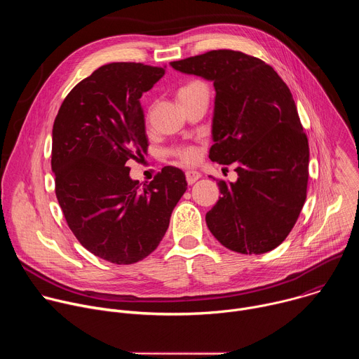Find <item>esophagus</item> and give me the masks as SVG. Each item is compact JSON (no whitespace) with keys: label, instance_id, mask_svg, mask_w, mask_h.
Masks as SVG:
<instances>
[{"label":"esophagus","instance_id":"obj_1","mask_svg":"<svg viewBox=\"0 0 359 359\" xmlns=\"http://www.w3.org/2000/svg\"><path fill=\"white\" fill-rule=\"evenodd\" d=\"M201 177V175L198 173V172H196V170H189V172H186V180H187V183L189 184H193L196 180H198Z\"/></svg>","mask_w":359,"mask_h":359}]
</instances>
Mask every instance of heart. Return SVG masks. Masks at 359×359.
<instances>
[{
	"label": "heart",
	"mask_w": 359,
	"mask_h": 359,
	"mask_svg": "<svg viewBox=\"0 0 359 359\" xmlns=\"http://www.w3.org/2000/svg\"><path fill=\"white\" fill-rule=\"evenodd\" d=\"M200 88H206L204 86V83L198 82V81H193V82H189L186 83L184 86H182L179 90H177V99H183L189 95H191L193 92H196L197 89ZM170 155L180 163L183 165H191L197 161L198 158V150L194 147V146H179V147H173L170 150Z\"/></svg>",
	"instance_id": "obj_1"
}]
</instances>
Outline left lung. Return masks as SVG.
<instances>
[{
	"label": "left lung",
	"instance_id": "left-lung-1",
	"mask_svg": "<svg viewBox=\"0 0 359 359\" xmlns=\"http://www.w3.org/2000/svg\"><path fill=\"white\" fill-rule=\"evenodd\" d=\"M170 65L213 81L209 158L237 166L236 183L217 180L222 197L206 215L209 230L233 251H271L292 230L309 184V139L290 88L273 67L240 50H209Z\"/></svg>",
	"mask_w": 359,
	"mask_h": 359
}]
</instances>
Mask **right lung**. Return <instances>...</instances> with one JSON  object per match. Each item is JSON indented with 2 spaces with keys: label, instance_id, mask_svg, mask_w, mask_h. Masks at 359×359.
<instances>
[{
  "label": "right lung",
  "instance_id": "1",
  "mask_svg": "<svg viewBox=\"0 0 359 359\" xmlns=\"http://www.w3.org/2000/svg\"><path fill=\"white\" fill-rule=\"evenodd\" d=\"M166 67L112 62L67 95L53 128L55 194L78 241L114 264H133L155 251L187 189L184 173L166 166L139 189L128 168L147 150L143 92Z\"/></svg>",
  "mask_w": 359,
  "mask_h": 359
}]
</instances>
